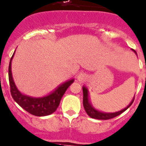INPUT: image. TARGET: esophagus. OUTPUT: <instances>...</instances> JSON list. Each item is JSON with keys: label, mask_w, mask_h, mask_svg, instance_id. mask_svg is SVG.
Here are the masks:
<instances>
[{"label": "esophagus", "mask_w": 146, "mask_h": 146, "mask_svg": "<svg viewBox=\"0 0 146 146\" xmlns=\"http://www.w3.org/2000/svg\"><path fill=\"white\" fill-rule=\"evenodd\" d=\"M87 79V76L85 74H83V73H81V74H79V76L77 77V80H78L79 82H85V80Z\"/></svg>", "instance_id": "1"}]
</instances>
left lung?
Instances as JSON below:
<instances>
[{"label":"left lung","mask_w":146,"mask_h":146,"mask_svg":"<svg viewBox=\"0 0 146 146\" xmlns=\"http://www.w3.org/2000/svg\"><path fill=\"white\" fill-rule=\"evenodd\" d=\"M135 53H136V51L135 50H132ZM137 54V53H136ZM82 90H83V106L85 108V110L86 111V113H88V115L89 117H90L91 118L96 119H110L114 118V117H117L119 114H121V113L126 111L127 109L132 105V104L134 101V98L132 99V101H131L130 104L125 108L122 110L119 111L114 112V113H105V112H101L100 111L96 110V109L93 108V106H92V104H90V102L89 101V95H88V90L87 89V88H85V86L82 87Z\"/></svg>","instance_id":"left-lung-1"}]
</instances>
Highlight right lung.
<instances>
[{
  "label": "right lung",
  "instance_id": "1",
  "mask_svg": "<svg viewBox=\"0 0 146 146\" xmlns=\"http://www.w3.org/2000/svg\"><path fill=\"white\" fill-rule=\"evenodd\" d=\"M14 53L11 58L9 66V80L12 98L22 109L35 116L43 117L53 113L56 111L59 106L61 98L67 88L74 82V79L64 82L60 85L54 91L43 97L34 98L22 94L17 89L12 77L11 61L14 57Z\"/></svg>",
  "mask_w": 146,
  "mask_h": 146
}]
</instances>
